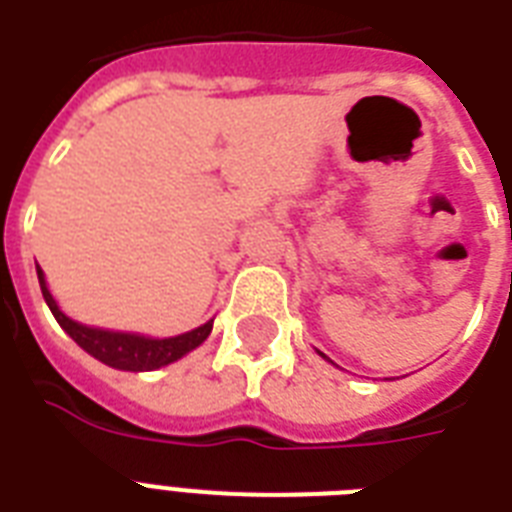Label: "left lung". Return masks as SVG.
Segmentation results:
<instances>
[{
    "label": "left lung",
    "instance_id": "8db88e82",
    "mask_svg": "<svg viewBox=\"0 0 512 512\" xmlns=\"http://www.w3.org/2000/svg\"><path fill=\"white\" fill-rule=\"evenodd\" d=\"M321 356H324V353H321ZM324 358H327V356H324Z\"/></svg>",
    "mask_w": 512,
    "mask_h": 512
}]
</instances>
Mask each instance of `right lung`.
<instances>
[{
  "mask_svg": "<svg viewBox=\"0 0 512 512\" xmlns=\"http://www.w3.org/2000/svg\"><path fill=\"white\" fill-rule=\"evenodd\" d=\"M36 273H39V287H42L44 300L50 305L52 316L58 319L60 327L74 337L79 348H84L90 356H95L103 364L114 366V369L151 372V369L167 366L180 356H185L188 350L199 348L201 342L209 337V332H212V321H207L204 327L193 329V332H185V335L167 337V340H151V337L127 335V332H106V329L84 327V324H76V321L68 319L66 313L58 308V303L52 300L39 265H36Z\"/></svg>",
  "mask_w": 512,
  "mask_h": 512,
  "instance_id": "right-lung-1",
  "label": "right lung"
}]
</instances>
